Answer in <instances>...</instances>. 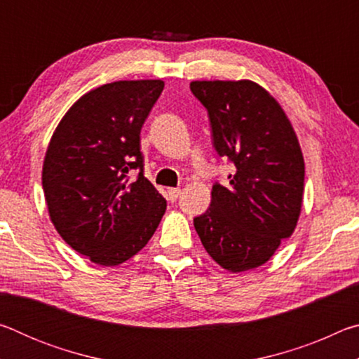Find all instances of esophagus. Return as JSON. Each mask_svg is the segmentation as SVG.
<instances>
[{"label":"esophagus","mask_w":359,"mask_h":359,"mask_svg":"<svg viewBox=\"0 0 359 359\" xmlns=\"http://www.w3.org/2000/svg\"><path fill=\"white\" fill-rule=\"evenodd\" d=\"M168 194H169V198H171V201H175L180 194V188H169Z\"/></svg>","instance_id":"1"}]
</instances>
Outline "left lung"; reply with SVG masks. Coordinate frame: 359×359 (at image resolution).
I'll list each match as a JSON object with an SVG mask.
<instances>
[{
  "mask_svg": "<svg viewBox=\"0 0 359 359\" xmlns=\"http://www.w3.org/2000/svg\"><path fill=\"white\" fill-rule=\"evenodd\" d=\"M218 156L234 165L229 184H214L210 208L194 217L208 253L231 272L264 264L301 214L304 158L280 104L252 81H196Z\"/></svg>",
  "mask_w": 359,
  "mask_h": 359,
  "instance_id": "left-lung-1",
  "label": "left lung"
}]
</instances>
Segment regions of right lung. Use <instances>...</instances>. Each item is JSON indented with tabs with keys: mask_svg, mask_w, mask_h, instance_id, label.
<instances>
[{
	"mask_svg": "<svg viewBox=\"0 0 359 359\" xmlns=\"http://www.w3.org/2000/svg\"><path fill=\"white\" fill-rule=\"evenodd\" d=\"M163 88V81L101 85L74 102L47 147L50 220L66 244L100 266L135 257L165 215L166 199L144 177L141 154L142 125Z\"/></svg>",
	"mask_w": 359,
	"mask_h": 359,
	"instance_id": "add662e5",
	"label": "right lung"
}]
</instances>
